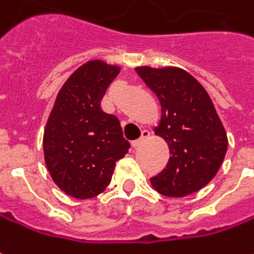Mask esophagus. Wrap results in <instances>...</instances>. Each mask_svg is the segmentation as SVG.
<instances>
[{
  "label": "esophagus",
  "instance_id": "34e87169",
  "mask_svg": "<svg viewBox=\"0 0 254 254\" xmlns=\"http://www.w3.org/2000/svg\"><path fill=\"white\" fill-rule=\"evenodd\" d=\"M150 134H151V133L148 132V130H143V132H141V136H140V139L134 140V141H133V143H132L133 147H134V148H137V147H140V145L144 143L145 140L150 137Z\"/></svg>",
  "mask_w": 254,
  "mask_h": 254
}]
</instances>
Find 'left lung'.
<instances>
[{
	"label": "left lung",
	"mask_w": 254,
	"mask_h": 254,
	"mask_svg": "<svg viewBox=\"0 0 254 254\" xmlns=\"http://www.w3.org/2000/svg\"><path fill=\"white\" fill-rule=\"evenodd\" d=\"M157 95L161 121L155 134L169 145V162L151 184L165 196H186L205 187L226 157L227 133L213 103L192 75L179 67H137Z\"/></svg>",
	"instance_id": "8db88e82"
}]
</instances>
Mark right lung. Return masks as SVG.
Instances as JSON below:
<instances>
[{
  "label": "right lung",
  "instance_id": "right-lung-1",
  "mask_svg": "<svg viewBox=\"0 0 254 254\" xmlns=\"http://www.w3.org/2000/svg\"><path fill=\"white\" fill-rule=\"evenodd\" d=\"M120 70L102 60L81 65L62 86L48 118L45 164L58 187L78 199L102 194L130 148L118 118L100 107Z\"/></svg>",
  "mask_w": 254,
  "mask_h": 254
}]
</instances>
